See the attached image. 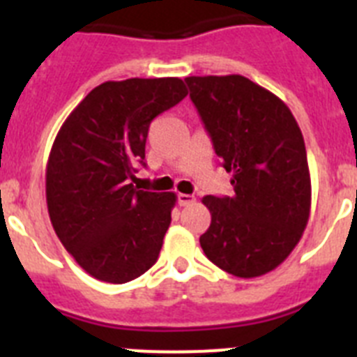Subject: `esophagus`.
Here are the masks:
<instances>
[{
	"label": "esophagus",
	"mask_w": 357,
	"mask_h": 357,
	"mask_svg": "<svg viewBox=\"0 0 357 357\" xmlns=\"http://www.w3.org/2000/svg\"><path fill=\"white\" fill-rule=\"evenodd\" d=\"M195 200H197V198L191 197V195H185V193L178 195V206H182V207L191 206V204H195Z\"/></svg>",
	"instance_id": "34e87169"
}]
</instances>
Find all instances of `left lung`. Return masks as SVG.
<instances>
[{
  "instance_id": "8db88e82",
  "label": "left lung",
  "mask_w": 357,
  "mask_h": 357,
  "mask_svg": "<svg viewBox=\"0 0 357 357\" xmlns=\"http://www.w3.org/2000/svg\"><path fill=\"white\" fill-rule=\"evenodd\" d=\"M185 84L234 185L232 197L202 198L211 211L202 250L227 273L264 275L291 254L309 220L311 176L298 123L280 98L241 75Z\"/></svg>"
}]
</instances>
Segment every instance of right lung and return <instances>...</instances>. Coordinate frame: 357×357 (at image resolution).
<instances>
[{
    "label": "right lung",
    "mask_w": 357,
    "mask_h": 357,
    "mask_svg": "<svg viewBox=\"0 0 357 357\" xmlns=\"http://www.w3.org/2000/svg\"><path fill=\"white\" fill-rule=\"evenodd\" d=\"M181 78H128L91 91L62 123L46 166V202L66 250L110 284L155 264L175 193L135 189L153 118L184 100Z\"/></svg>",
    "instance_id": "1"
}]
</instances>
